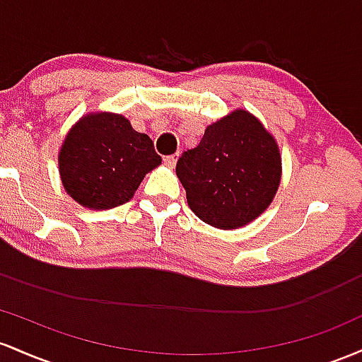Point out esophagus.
<instances>
[{
    "label": "esophagus",
    "mask_w": 362,
    "mask_h": 362,
    "mask_svg": "<svg viewBox=\"0 0 362 362\" xmlns=\"http://www.w3.org/2000/svg\"><path fill=\"white\" fill-rule=\"evenodd\" d=\"M164 162L169 165V168H174V165H176V162H177V153H174V156L164 157Z\"/></svg>",
    "instance_id": "esophagus-1"
}]
</instances>
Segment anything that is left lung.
<instances>
[{"label":"left lung","instance_id":"obj_1","mask_svg":"<svg viewBox=\"0 0 362 362\" xmlns=\"http://www.w3.org/2000/svg\"><path fill=\"white\" fill-rule=\"evenodd\" d=\"M176 174L189 209L206 224L238 229L272 203L280 182L274 136L246 111H234L205 129L200 144L182 152Z\"/></svg>","mask_w":362,"mask_h":362}]
</instances>
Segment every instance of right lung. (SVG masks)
<instances>
[{
  "instance_id": "1",
  "label": "right lung",
  "mask_w": 362,
  "mask_h": 362,
  "mask_svg": "<svg viewBox=\"0 0 362 362\" xmlns=\"http://www.w3.org/2000/svg\"><path fill=\"white\" fill-rule=\"evenodd\" d=\"M162 162L153 141L119 115L85 116L59 152L63 186L80 205L115 209L132 200L145 174Z\"/></svg>"
}]
</instances>
